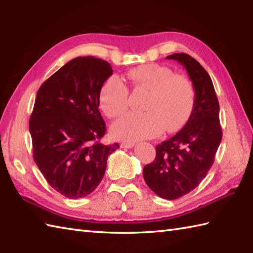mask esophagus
Segmentation results:
<instances>
[{
	"label": "esophagus",
	"mask_w": 253,
	"mask_h": 253,
	"mask_svg": "<svg viewBox=\"0 0 253 253\" xmlns=\"http://www.w3.org/2000/svg\"><path fill=\"white\" fill-rule=\"evenodd\" d=\"M135 146V142L132 141H125L121 143V148H126V149H130Z\"/></svg>",
	"instance_id": "obj_1"
}]
</instances>
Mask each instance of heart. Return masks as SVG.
Instances as JSON below:
<instances>
[{"mask_svg": "<svg viewBox=\"0 0 253 253\" xmlns=\"http://www.w3.org/2000/svg\"><path fill=\"white\" fill-rule=\"evenodd\" d=\"M135 91H148L143 113H129L111 127L114 138L138 140L179 130L190 117L196 102V90L185 76L175 75L159 64L132 68L128 73ZM99 104L109 117L123 115L129 106V90L120 78L111 76L102 84Z\"/></svg>", "mask_w": 253, "mask_h": 253, "instance_id": "heart-1", "label": "heart"}]
</instances>
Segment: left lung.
Masks as SVG:
<instances>
[{
  "label": "left lung",
  "instance_id": "left-lung-1",
  "mask_svg": "<svg viewBox=\"0 0 253 253\" xmlns=\"http://www.w3.org/2000/svg\"><path fill=\"white\" fill-rule=\"evenodd\" d=\"M166 58L186 68L196 90V102L182 129L155 148L157 157L143 168V177L159 197L175 200L195 189L207 176L222 140V128L218 100L206 69L186 53Z\"/></svg>",
  "mask_w": 253,
  "mask_h": 253
}]
</instances>
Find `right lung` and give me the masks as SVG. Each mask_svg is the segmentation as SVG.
I'll list each match as a JSON object with an SVG mask.
<instances>
[{
    "label": "right lung",
    "instance_id": "obj_1",
    "mask_svg": "<svg viewBox=\"0 0 253 253\" xmlns=\"http://www.w3.org/2000/svg\"><path fill=\"white\" fill-rule=\"evenodd\" d=\"M112 74L106 61L79 56L37 92L29 120L34 160L49 185L66 198L90 195L103 178L109 155L120 148L100 142L106 128L99 92Z\"/></svg>",
    "mask_w": 253,
    "mask_h": 253
}]
</instances>
